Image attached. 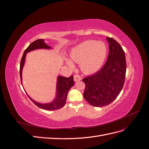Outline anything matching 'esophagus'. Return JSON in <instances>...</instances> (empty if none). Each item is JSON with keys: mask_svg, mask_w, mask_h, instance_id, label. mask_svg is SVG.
<instances>
[{"mask_svg": "<svg viewBox=\"0 0 149 149\" xmlns=\"http://www.w3.org/2000/svg\"><path fill=\"white\" fill-rule=\"evenodd\" d=\"M81 80V77L78 74H76L74 76V81H78Z\"/></svg>", "mask_w": 149, "mask_h": 149, "instance_id": "34e87169", "label": "esophagus"}]
</instances>
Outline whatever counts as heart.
Returning a JSON list of instances; mask_svg holds the SVG:
<instances>
[{
  "label": "heart",
  "instance_id": "heart-1",
  "mask_svg": "<svg viewBox=\"0 0 149 149\" xmlns=\"http://www.w3.org/2000/svg\"><path fill=\"white\" fill-rule=\"evenodd\" d=\"M107 53L105 43L96 40H87L72 49L70 58L75 63L80 64L81 70L86 74L96 73L104 63ZM67 65L74 68L71 60L66 59Z\"/></svg>",
  "mask_w": 149,
  "mask_h": 149
}]
</instances>
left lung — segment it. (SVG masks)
<instances>
[{
  "label": "left lung",
  "mask_w": 149,
  "mask_h": 149,
  "mask_svg": "<svg viewBox=\"0 0 149 149\" xmlns=\"http://www.w3.org/2000/svg\"><path fill=\"white\" fill-rule=\"evenodd\" d=\"M106 40L109 50L105 65L96 73L83 79L86 84L84 97L95 107L106 106L114 101L125 81V53L114 39L107 37Z\"/></svg>",
  "instance_id": "1"
}]
</instances>
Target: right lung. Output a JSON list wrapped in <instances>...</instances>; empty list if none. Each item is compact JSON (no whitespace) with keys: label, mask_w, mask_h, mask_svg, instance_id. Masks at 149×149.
Returning <instances> with one entry per match:
<instances>
[{"label":"right lung","mask_w":149,"mask_h":149,"mask_svg":"<svg viewBox=\"0 0 149 149\" xmlns=\"http://www.w3.org/2000/svg\"><path fill=\"white\" fill-rule=\"evenodd\" d=\"M38 49H52L53 48L52 47L48 46L46 44L45 40L38 39L36 41L31 43L29 47L26 48L24 55L22 56V60L20 61V75L21 79V83L22 84V70L24 68V66L25 64V57L26 53ZM74 84L73 80V76L71 75L69 78H66L65 76H58L56 85V95L53 100L50 102L48 103H40L35 101L32 98H31L28 94V96L32 102L41 109L47 110V111H53L59 109L63 107L66 103L67 99L68 93L71 88ZM27 94V93H26Z\"/></svg>","instance_id":"obj_1"}]
</instances>
